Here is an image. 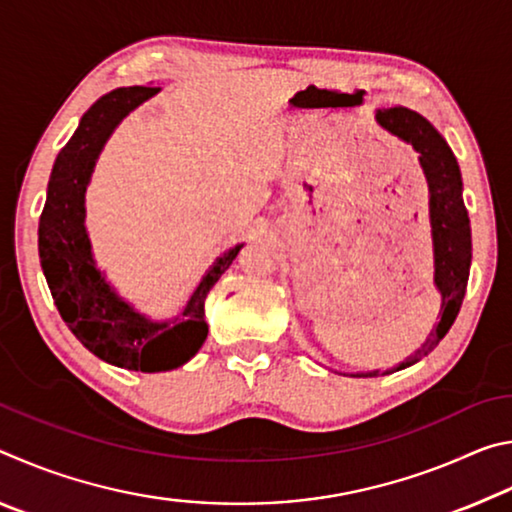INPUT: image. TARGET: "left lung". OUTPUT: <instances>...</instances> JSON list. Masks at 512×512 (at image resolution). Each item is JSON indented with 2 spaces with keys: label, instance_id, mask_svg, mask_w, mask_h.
<instances>
[{
  "label": "left lung",
  "instance_id": "1",
  "mask_svg": "<svg viewBox=\"0 0 512 512\" xmlns=\"http://www.w3.org/2000/svg\"><path fill=\"white\" fill-rule=\"evenodd\" d=\"M377 121L386 131L402 137L413 149L420 153L422 169L429 180V210H431V232H433V255H436V287L443 296L440 307V323L429 334L427 343L422 345L413 357L406 359L397 370L413 366L422 357L436 348L445 339L449 327L461 311L467 277H470L472 262V235H470V216H467L463 203V183L461 171L454 153L449 151L443 137L436 133L427 119L418 112L404 106L381 108L377 112ZM377 377L379 372H370Z\"/></svg>",
  "mask_w": 512,
  "mask_h": 512
}]
</instances>
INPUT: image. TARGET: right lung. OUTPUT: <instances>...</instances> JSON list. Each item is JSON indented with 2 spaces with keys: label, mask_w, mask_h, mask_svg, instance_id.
<instances>
[{
  "label": "right lung",
  "mask_w": 512,
  "mask_h": 512,
  "mask_svg": "<svg viewBox=\"0 0 512 512\" xmlns=\"http://www.w3.org/2000/svg\"><path fill=\"white\" fill-rule=\"evenodd\" d=\"M160 88L133 85L101 97L54 162L38 225L40 264L60 318L85 348L112 366L162 372L183 366L207 339L205 298L232 264L241 246L228 250L198 284L183 316L151 323L115 296L94 268L85 235V187L103 144L121 119Z\"/></svg>",
  "instance_id": "right-lung-1"
}]
</instances>
